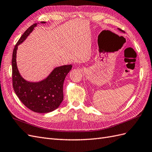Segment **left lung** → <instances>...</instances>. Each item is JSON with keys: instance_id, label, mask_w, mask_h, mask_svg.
<instances>
[{"instance_id": "8db88e82", "label": "left lung", "mask_w": 152, "mask_h": 152, "mask_svg": "<svg viewBox=\"0 0 152 152\" xmlns=\"http://www.w3.org/2000/svg\"><path fill=\"white\" fill-rule=\"evenodd\" d=\"M118 30L119 31H121L122 33H124V31H123L122 29H119V28H118Z\"/></svg>"}]
</instances>
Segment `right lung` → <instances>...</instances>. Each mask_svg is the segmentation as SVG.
<instances>
[{"label": "right lung", "mask_w": 152, "mask_h": 152, "mask_svg": "<svg viewBox=\"0 0 152 152\" xmlns=\"http://www.w3.org/2000/svg\"><path fill=\"white\" fill-rule=\"evenodd\" d=\"M38 24L30 26L15 46L11 61L13 87L19 99L26 107L34 112L45 114L56 110L60 105L64 99V80L72 66L66 65L55 67L45 78L35 82L27 81L21 76L17 64L18 46L26 40Z\"/></svg>", "instance_id": "add662e5"}]
</instances>
